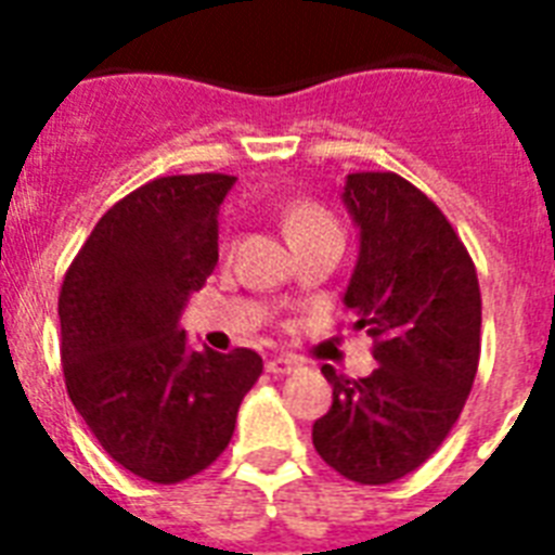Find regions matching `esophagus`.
Returning a JSON list of instances; mask_svg holds the SVG:
<instances>
[{"instance_id": "obj_1", "label": "esophagus", "mask_w": 555, "mask_h": 555, "mask_svg": "<svg viewBox=\"0 0 555 555\" xmlns=\"http://www.w3.org/2000/svg\"><path fill=\"white\" fill-rule=\"evenodd\" d=\"M294 369L296 360H291V357H273V360H268L270 374H291Z\"/></svg>"}]
</instances>
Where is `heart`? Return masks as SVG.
<instances>
[{
  "label": "heart",
  "instance_id": "1",
  "mask_svg": "<svg viewBox=\"0 0 555 555\" xmlns=\"http://www.w3.org/2000/svg\"><path fill=\"white\" fill-rule=\"evenodd\" d=\"M282 224H285V233L294 242V247L313 242V238H322V235H343L339 233L337 218L331 216L328 209L317 204V201H294L285 209Z\"/></svg>",
  "mask_w": 555,
  "mask_h": 555
}]
</instances>
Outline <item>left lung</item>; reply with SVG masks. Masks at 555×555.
I'll return each mask as SVG.
<instances>
[{
  "instance_id": "8db88e82",
  "label": "left lung",
  "mask_w": 555,
  "mask_h": 555,
  "mask_svg": "<svg viewBox=\"0 0 555 555\" xmlns=\"http://www.w3.org/2000/svg\"><path fill=\"white\" fill-rule=\"evenodd\" d=\"M343 198L360 227L346 305L379 365L360 379L322 365L334 403L313 423V447L348 481L391 483L426 464L464 412L481 287L455 227L405 178L354 172Z\"/></svg>"
}]
</instances>
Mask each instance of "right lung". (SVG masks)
Instances as JSON below:
<instances>
[{"label":"right lung","mask_w":555,"mask_h":555,"mask_svg":"<svg viewBox=\"0 0 555 555\" xmlns=\"http://www.w3.org/2000/svg\"><path fill=\"white\" fill-rule=\"evenodd\" d=\"M233 176H167L120 198L60 291V357L74 409L108 457L152 483L186 481L227 449L261 377L250 348L190 351L178 313L218 261Z\"/></svg>","instance_id":"right-lung-1"}]
</instances>
